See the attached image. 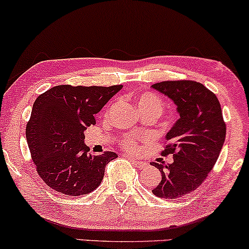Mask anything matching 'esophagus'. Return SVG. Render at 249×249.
Wrapping results in <instances>:
<instances>
[{"label":"esophagus","mask_w":249,"mask_h":249,"mask_svg":"<svg viewBox=\"0 0 249 249\" xmlns=\"http://www.w3.org/2000/svg\"><path fill=\"white\" fill-rule=\"evenodd\" d=\"M127 158L130 159V160H131V162H132V163L134 164V167H137V168H139V169H142V168H145V167H146V162H142V161L136 160V159H133V158H130V157H127Z\"/></svg>","instance_id":"obj_1"}]
</instances>
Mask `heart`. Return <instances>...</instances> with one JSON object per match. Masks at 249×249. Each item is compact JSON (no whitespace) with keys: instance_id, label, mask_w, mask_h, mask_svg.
I'll return each instance as SVG.
<instances>
[{"instance_id":"b5f03b06","label":"heart","mask_w":249,"mask_h":249,"mask_svg":"<svg viewBox=\"0 0 249 249\" xmlns=\"http://www.w3.org/2000/svg\"><path fill=\"white\" fill-rule=\"evenodd\" d=\"M138 106H139V109H142V107H154V109H157L161 113L162 112L163 103L161 98L158 97L153 92L146 91L140 94L139 97H138ZM142 142H143L142 138L138 136H130L126 139L123 140L122 146L125 149H127V151L137 152L142 147Z\"/></svg>"}]
</instances>
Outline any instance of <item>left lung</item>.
<instances>
[{
    "instance_id": "1",
    "label": "left lung",
    "mask_w": 249,
    "mask_h": 249,
    "mask_svg": "<svg viewBox=\"0 0 249 249\" xmlns=\"http://www.w3.org/2000/svg\"><path fill=\"white\" fill-rule=\"evenodd\" d=\"M170 98L179 118L166 134L163 157L170 164L152 163L160 170V183L152 190L160 198L175 199L196 190L213 168L225 142L226 125L220 103L211 90L195 81H163L152 86Z\"/></svg>"
}]
</instances>
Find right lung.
<instances>
[{
    "instance_id": "right-lung-1",
    "label": "right lung",
    "mask_w": 249,
    "mask_h": 249,
    "mask_svg": "<svg viewBox=\"0 0 249 249\" xmlns=\"http://www.w3.org/2000/svg\"><path fill=\"white\" fill-rule=\"evenodd\" d=\"M122 88L55 86L35 101L26 140L39 176L53 190L83 196L101 184L106 166L118 157L113 152L89 154L85 131Z\"/></svg>"
}]
</instances>
